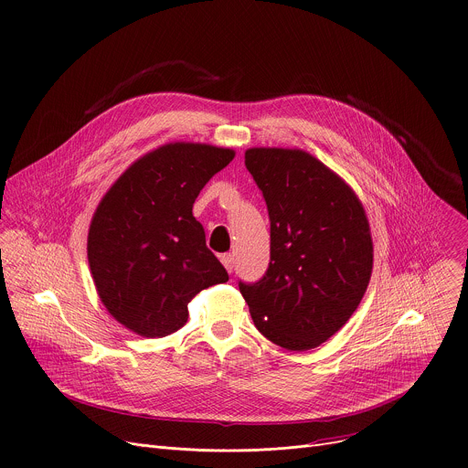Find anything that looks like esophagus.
Returning a JSON list of instances; mask_svg holds the SVG:
<instances>
[{
    "instance_id": "1",
    "label": "esophagus",
    "mask_w": 468,
    "mask_h": 468,
    "mask_svg": "<svg viewBox=\"0 0 468 468\" xmlns=\"http://www.w3.org/2000/svg\"><path fill=\"white\" fill-rule=\"evenodd\" d=\"M220 261H222L224 268L231 273L233 271V255L231 253H224V255H220Z\"/></svg>"
}]
</instances>
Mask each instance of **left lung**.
<instances>
[{"label": "left lung", "mask_w": 468, "mask_h": 468, "mask_svg": "<svg viewBox=\"0 0 468 468\" xmlns=\"http://www.w3.org/2000/svg\"><path fill=\"white\" fill-rule=\"evenodd\" d=\"M246 169L270 217V264L239 282L259 333L288 351L314 349L358 308L373 271V240L356 193L313 154L253 146Z\"/></svg>", "instance_id": "1"}]
</instances>
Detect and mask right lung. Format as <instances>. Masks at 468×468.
<instances>
[{
    "label": "right lung",
    "mask_w": 468,
    "mask_h": 468,
    "mask_svg": "<svg viewBox=\"0 0 468 468\" xmlns=\"http://www.w3.org/2000/svg\"><path fill=\"white\" fill-rule=\"evenodd\" d=\"M235 158L206 143H167L133 162L99 202L88 262L108 313L128 331L164 338L187 324L189 301L226 282L193 204Z\"/></svg>",
    "instance_id": "add662e5"
}]
</instances>
